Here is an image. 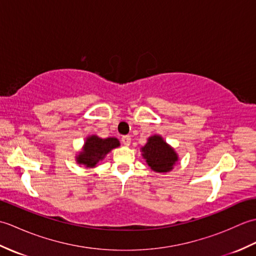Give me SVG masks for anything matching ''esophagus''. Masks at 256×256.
Returning <instances> with one entry per match:
<instances>
[{"label":"esophagus","mask_w":256,"mask_h":256,"mask_svg":"<svg viewBox=\"0 0 256 256\" xmlns=\"http://www.w3.org/2000/svg\"><path fill=\"white\" fill-rule=\"evenodd\" d=\"M121 140H122V143L124 145H126V146H128L130 144H131V138L128 136V135H125V136H122Z\"/></svg>","instance_id":"34e87169"}]
</instances>
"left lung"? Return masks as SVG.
Segmentation results:
<instances>
[{
	"mask_svg": "<svg viewBox=\"0 0 256 256\" xmlns=\"http://www.w3.org/2000/svg\"><path fill=\"white\" fill-rule=\"evenodd\" d=\"M140 152L146 164L155 172H170L179 160L176 150L158 134L150 136Z\"/></svg>",
	"mask_w": 256,
	"mask_h": 256,
	"instance_id": "obj_1",
	"label": "left lung"
}]
</instances>
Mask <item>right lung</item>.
<instances>
[{
    "label": "right lung",
    "instance_id": "add662e5",
    "mask_svg": "<svg viewBox=\"0 0 256 256\" xmlns=\"http://www.w3.org/2000/svg\"><path fill=\"white\" fill-rule=\"evenodd\" d=\"M118 146L120 140L116 138H102L94 134L89 135L84 140L82 148L76 155V162L84 168H94L98 162Z\"/></svg>",
    "mask_w": 256,
    "mask_h": 256
}]
</instances>
